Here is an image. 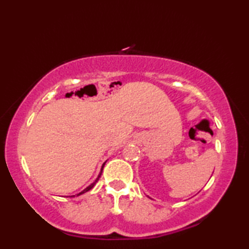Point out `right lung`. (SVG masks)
Returning a JSON list of instances; mask_svg holds the SVG:
<instances>
[{
	"instance_id": "1",
	"label": "right lung",
	"mask_w": 249,
	"mask_h": 249,
	"mask_svg": "<svg viewBox=\"0 0 249 249\" xmlns=\"http://www.w3.org/2000/svg\"><path fill=\"white\" fill-rule=\"evenodd\" d=\"M105 162H107V161H105ZM105 162H104V163H103V165H102V168H101V171H100V174H99V176H98V178H96V179H95V181H94V182H93V183H91V184L89 185V187H87L86 189H84V190H83V191H81V192H80V193H78V195H77V196H81V195H83V193H86V192H88V191H90V190H91V189L94 187V185H95V183H96V182H98V181H99V179H100V177H101V175H102V171H103V168H104V165H105ZM73 196H71L70 197H73Z\"/></svg>"
}]
</instances>
